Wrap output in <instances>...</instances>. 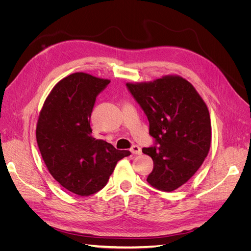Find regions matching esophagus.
<instances>
[{"label":"esophagus","mask_w":251,"mask_h":251,"mask_svg":"<svg viewBox=\"0 0 251 251\" xmlns=\"http://www.w3.org/2000/svg\"><path fill=\"white\" fill-rule=\"evenodd\" d=\"M131 151L133 154H135V155H140L142 151H141V148L140 147H138V146H133L132 148H131Z\"/></svg>","instance_id":"34e87169"}]
</instances>
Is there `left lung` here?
<instances>
[{"instance_id": "8db88e82", "label": "left lung", "mask_w": 251, "mask_h": 251, "mask_svg": "<svg viewBox=\"0 0 251 251\" xmlns=\"http://www.w3.org/2000/svg\"><path fill=\"white\" fill-rule=\"evenodd\" d=\"M126 87L150 123L155 146L143 148L154 169L149 183L173 192L191 179L206 158L211 142L207 105L194 86L179 75H165L148 82H127Z\"/></svg>"}]
</instances>
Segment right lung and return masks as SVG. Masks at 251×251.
<instances>
[{
	"label": "right lung",
	"mask_w": 251,
	"mask_h": 251,
	"mask_svg": "<svg viewBox=\"0 0 251 251\" xmlns=\"http://www.w3.org/2000/svg\"><path fill=\"white\" fill-rule=\"evenodd\" d=\"M109 83L83 72L68 75L53 87L37 120V146L49 173L79 196L100 191L116 163L131 155L92 136L91 113L97 95Z\"/></svg>",
	"instance_id": "add662e5"
}]
</instances>
